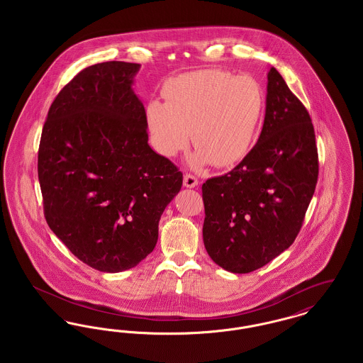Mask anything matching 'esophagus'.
I'll return each mask as SVG.
<instances>
[{
  "mask_svg": "<svg viewBox=\"0 0 363 363\" xmlns=\"http://www.w3.org/2000/svg\"><path fill=\"white\" fill-rule=\"evenodd\" d=\"M197 185H199V179L193 174H185L184 175V186L196 188Z\"/></svg>",
  "mask_w": 363,
  "mask_h": 363,
  "instance_id": "34e87169",
  "label": "esophagus"
}]
</instances>
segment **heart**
<instances>
[{
    "mask_svg": "<svg viewBox=\"0 0 363 363\" xmlns=\"http://www.w3.org/2000/svg\"><path fill=\"white\" fill-rule=\"evenodd\" d=\"M166 102L150 101L145 122L156 150L167 157L188 148L190 132L197 152L194 166L218 167L241 160L252 147L264 98L250 76L220 69L188 72L163 86Z\"/></svg>",
    "mask_w": 363,
    "mask_h": 363,
    "instance_id": "b5f03b06",
    "label": "heart"
}]
</instances>
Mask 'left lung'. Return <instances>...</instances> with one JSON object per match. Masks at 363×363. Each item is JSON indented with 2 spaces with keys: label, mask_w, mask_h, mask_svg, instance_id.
I'll return each instance as SVG.
<instances>
[{
  "label": "left lung",
  "mask_w": 363,
  "mask_h": 363,
  "mask_svg": "<svg viewBox=\"0 0 363 363\" xmlns=\"http://www.w3.org/2000/svg\"><path fill=\"white\" fill-rule=\"evenodd\" d=\"M318 178L311 116L275 68L257 144L230 173L203 184V238L225 271L249 274L289 249Z\"/></svg>",
  "instance_id": "1"
}]
</instances>
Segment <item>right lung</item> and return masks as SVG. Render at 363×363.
I'll list each match as a JSON object with an SVG mask.
<instances>
[{
  "label": "right lung",
  "instance_id": "add662e5",
  "mask_svg": "<svg viewBox=\"0 0 363 363\" xmlns=\"http://www.w3.org/2000/svg\"><path fill=\"white\" fill-rule=\"evenodd\" d=\"M140 64L108 61L79 72L52 101L38 151L45 218L101 272L136 267L155 247L160 216L182 173L148 145L132 89Z\"/></svg>",
  "mask_w": 363,
  "mask_h": 363
}]
</instances>
